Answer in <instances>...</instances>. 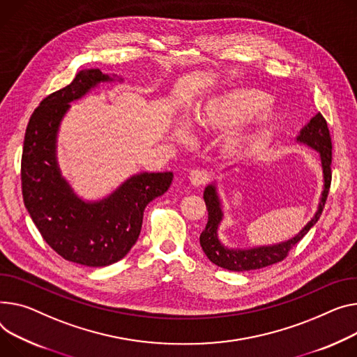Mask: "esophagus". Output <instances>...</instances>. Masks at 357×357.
Masks as SVG:
<instances>
[{
    "label": "esophagus",
    "instance_id": "34e87169",
    "mask_svg": "<svg viewBox=\"0 0 357 357\" xmlns=\"http://www.w3.org/2000/svg\"><path fill=\"white\" fill-rule=\"evenodd\" d=\"M188 178H189V182H191L194 186H202L208 181V175L204 171H191Z\"/></svg>",
    "mask_w": 357,
    "mask_h": 357
}]
</instances>
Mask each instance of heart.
Wrapping results in <instances>:
<instances>
[{"label":"heart","instance_id":"1","mask_svg":"<svg viewBox=\"0 0 357 357\" xmlns=\"http://www.w3.org/2000/svg\"><path fill=\"white\" fill-rule=\"evenodd\" d=\"M266 96L248 87L225 90L198 105L191 117V126L199 132L224 130L215 140L221 158L236 159L244 155L258 137L264 133L274 119V110L263 103ZM181 128L175 129L176 137H183Z\"/></svg>","mask_w":357,"mask_h":357}]
</instances>
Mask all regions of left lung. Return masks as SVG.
Segmentation results:
<instances>
[{
  "mask_svg": "<svg viewBox=\"0 0 357 357\" xmlns=\"http://www.w3.org/2000/svg\"><path fill=\"white\" fill-rule=\"evenodd\" d=\"M297 142L307 146L313 148L320 155L321 169H323V191L320 197V202L314 217L307 222V225L291 240L284 243H278L274 245H263L254 248H228L218 238V227L224 218V212L221 208V201L218 195V189L215 183H211L204 191V201L208 209V222L205 229L199 236L201 247L205 255L212 261L213 264L229 270V271H248L264 268L271 264L280 263L287 257L289 251L300 241L303 236L310 231V228L319 221L331 182V137L327 128L326 119L321 113H317L298 133Z\"/></svg>",
  "mask_w": 357,
  "mask_h": 357,
  "instance_id": "obj_1",
  "label": "left lung"
}]
</instances>
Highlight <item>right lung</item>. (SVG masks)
Returning a JSON list of instances; mask_svg holds the SVG:
<instances>
[{
    "mask_svg": "<svg viewBox=\"0 0 357 357\" xmlns=\"http://www.w3.org/2000/svg\"><path fill=\"white\" fill-rule=\"evenodd\" d=\"M114 79L100 68L79 71L68 86L40 103L24 136V205L47 244L64 259L87 267L110 266L130 251L146 205L168 191L174 178L172 172L136 174L109 197L83 201L61 176L56 156L61 119L71 102L82 99L99 83Z\"/></svg>",
    "mask_w": 357,
    "mask_h": 357,
    "instance_id": "right-lung-1",
    "label": "right lung"
}]
</instances>
